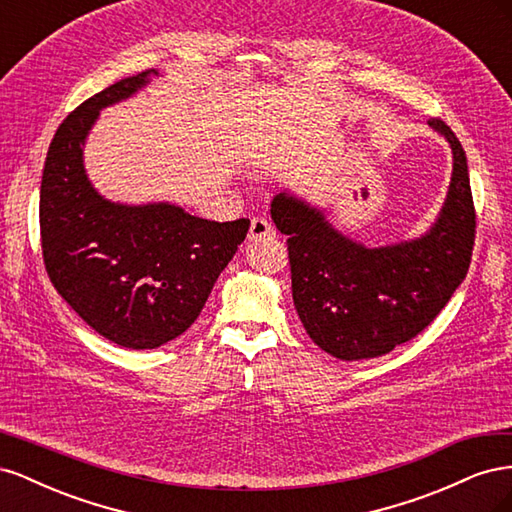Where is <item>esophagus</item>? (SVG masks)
I'll return each instance as SVG.
<instances>
[{
	"instance_id": "1",
	"label": "esophagus",
	"mask_w": 512,
	"mask_h": 512,
	"mask_svg": "<svg viewBox=\"0 0 512 512\" xmlns=\"http://www.w3.org/2000/svg\"><path fill=\"white\" fill-rule=\"evenodd\" d=\"M275 235V230H273V226H271V222L269 220H265V218H254L252 220V226H250V241H258V239H265V237H273Z\"/></svg>"
}]
</instances>
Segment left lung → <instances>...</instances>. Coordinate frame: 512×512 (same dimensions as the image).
I'll list each match as a JSON object with an SVG mask.
<instances>
[{
	"label": "left lung",
	"mask_w": 512,
	"mask_h": 512,
	"mask_svg": "<svg viewBox=\"0 0 512 512\" xmlns=\"http://www.w3.org/2000/svg\"><path fill=\"white\" fill-rule=\"evenodd\" d=\"M429 126L453 149V177L423 237L365 247L297 196L273 198L271 218L288 235L294 307L312 342L335 359H374L410 342L466 280L476 237L466 151L442 119Z\"/></svg>",
	"instance_id": "1"
}]
</instances>
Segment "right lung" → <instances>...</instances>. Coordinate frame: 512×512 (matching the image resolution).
Instances as JSON below:
<instances>
[{
    "label": "right lung",
    "instance_id": "right-lung-1",
    "mask_svg": "<svg viewBox=\"0 0 512 512\" xmlns=\"http://www.w3.org/2000/svg\"><path fill=\"white\" fill-rule=\"evenodd\" d=\"M156 70L85 100L57 128L40 185L44 267L91 329L132 350L158 348L192 327L250 220L211 222L168 203L102 198L83 166L85 138L104 106L136 94Z\"/></svg>",
    "mask_w": 512,
    "mask_h": 512
}]
</instances>
